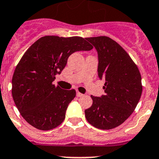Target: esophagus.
<instances>
[{"label":"esophagus","mask_w":159,"mask_h":159,"mask_svg":"<svg viewBox=\"0 0 159 159\" xmlns=\"http://www.w3.org/2000/svg\"><path fill=\"white\" fill-rule=\"evenodd\" d=\"M76 94H77V97H78V98H80V97H83V93H80V92H77V93H76Z\"/></svg>","instance_id":"esophagus-1"}]
</instances>
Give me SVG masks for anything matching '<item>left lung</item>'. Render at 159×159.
<instances>
[{
    "mask_svg": "<svg viewBox=\"0 0 159 159\" xmlns=\"http://www.w3.org/2000/svg\"><path fill=\"white\" fill-rule=\"evenodd\" d=\"M98 57V74L105 80V95L91 96L92 106L85 110L88 122L101 129L122 124L135 110L143 92L138 66L125 49L111 38L101 36L85 38Z\"/></svg>",
    "mask_w": 159,
    "mask_h": 159,
    "instance_id": "1",
    "label": "left lung"
}]
</instances>
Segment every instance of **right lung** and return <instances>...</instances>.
I'll list each match as a JSON object with an SVG mask.
<instances>
[{
  "instance_id": "add662e5",
  "label": "right lung",
  "mask_w": 159,
  "mask_h": 159,
  "mask_svg": "<svg viewBox=\"0 0 159 159\" xmlns=\"http://www.w3.org/2000/svg\"><path fill=\"white\" fill-rule=\"evenodd\" d=\"M92 49L81 37L57 36L42 37L29 48L12 79L13 101L29 124L41 130H49L62 123L76 91L55 86V76L61 73L72 53Z\"/></svg>"
}]
</instances>
